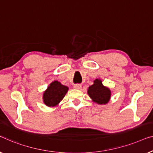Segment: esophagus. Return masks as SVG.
Segmentation results:
<instances>
[{"label": "esophagus", "instance_id": "esophagus-1", "mask_svg": "<svg viewBox=\"0 0 153 153\" xmlns=\"http://www.w3.org/2000/svg\"><path fill=\"white\" fill-rule=\"evenodd\" d=\"M74 89H80L82 88V85H79V84H76V85H74Z\"/></svg>", "mask_w": 153, "mask_h": 153}]
</instances>
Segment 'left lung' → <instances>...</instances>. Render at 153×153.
I'll return each instance as SVG.
<instances>
[{
  "label": "left lung",
  "instance_id": "left-lung-1",
  "mask_svg": "<svg viewBox=\"0 0 153 153\" xmlns=\"http://www.w3.org/2000/svg\"><path fill=\"white\" fill-rule=\"evenodd\" d=\"M87 93L93 102L99 105L107 104L110 100L111 94L110 89L103 86L100 79L94 81L93 85L88 89Z\"/></svg>",
  "mask_w": 153,
  "mask_h": 153
}]
</instances>
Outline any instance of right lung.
Returning a JSON list of instances; mask_svg holds the SVG:
<instances>
[{
    "instance_id": "right-lung-1",
    "label": "right lung",
    "mask_w": 153,
    "mask_h": 153,
    "mask_svg": "<svg viewBox=\"0 0 153 153\" xmlns=\"http://www.w3.org/2000/svg\"><path fill=\"white\" fill-rule=\"evenodd\" d=\"M68 90V87L62 85L59 82H53L43 94L44 104L48 107L57 106L65 96Z\"/></svg>"
}]
</instances>
